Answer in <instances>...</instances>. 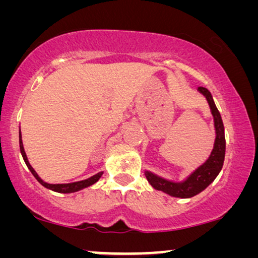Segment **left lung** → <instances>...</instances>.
Masks as SVG:
<instances>
[{"mask_svg":"<svg viewBox=\"0 0 258 258\" xmlns=\"http://www.w3.org/2000/svg\"><path fill=\"white\" fill-rule=\"evenodd\" d=\"M197 91L206 97L209 107H211L213 118H214L215 141L211 155H209L208 159L201 166L197 167L194 172L190 173L185 179L180 180V182L168 180L166 178H163L151 172V171H145L148 183L155 190H160V191L167 194V195L179 197V199H189V197H192L203 191L217 178L219 172L221 171L225 160L226 140H225V128L221 119V114L219 112L214 100H213L211 92L205 87H199Z\"/></svg>","mask_w":258,"mask_h":258,"instance_id":"1","label":"left lung"}]
</instances>
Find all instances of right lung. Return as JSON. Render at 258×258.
<instances>
[{
    "label": "right lung",
    "mask_w": 258,
    "mask_h": 258,
    "mask_svg": "<svg viewBox=\"0 0 258 258\" xmlns=\"http://www.w3.org/2000/svg\"><path fill=\"white\" fill-rule=\"evenodd\" d=\"M19 144H20V152H21V155H22V158H24L25 163H26V165H27L28 170L31 171L32 174H33V176L36 177V179L41 184V185L45 186L46 189L52 190V191L62 192V194H71V192L79 191V190H82V189H85V187L91 186V185H93L94 183H97L98 180H99V178H100L101 176H103V173H104V172H98L97 174H94V176L87 178V179L79 180V182L64 183V184H50V183H46V182H44V180L41 179V178H40L39 176H38V173L36 172V171H34V168L31 166L30 161H28L27 155H26V153H25L24 145H22L21 132H19Z\"/></svg>",
    "instance_id": "obj_1"
}]
</instances>
